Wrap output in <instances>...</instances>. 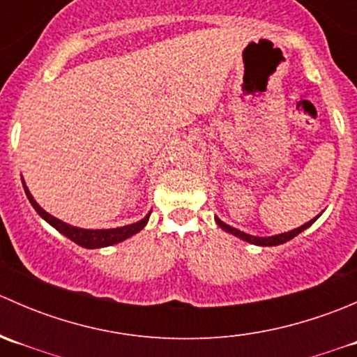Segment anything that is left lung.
Masks as SVG:
<instances>
[{
  "mask_svg": "<svg viewBox=\"0 0 357 357\" xmlns=\"http://www.w3.org/2000/svg\"><path fill=\"white\" fill-rule=\"evenodd\" d=\"M319 215H316V218H312L311 221H307L305 225L298 226V228L295 229H290V231H285V233H280V235H273V236H254V235H248L245 231H240V229L233 228V226L226 225L225 221H221V219L218 218V215H214L215 222H218V226L221 229H225L226 233H231V235H235L236 238L243 240V242H248L252 243V245H259V247H275V245H282V243H287L289 240L294 238V236H297L298 233H302L304 229H307L309 226L314 225V221L318 219Z\"/></svg>",
  "mask_w": 357,
  "mask_h": 357,
  "instance_id": "8db88e82",
  "label": "left lung"
}]
</instances>
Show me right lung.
<instances>
[{"instance_id": "obj_1", "label": "right lung", "mask_w": 357, "mask_h": 357, "mask_svg": "<svg viewBox=\"0 0 357 357\" xmlns=\"http://www.w3.org/2000/svg\"><path fill=\"white\" fill-rule=\"evenodd\" d=\"M22 185L25 190V195H27V199L32 204V207L36 208V212H38V214L41 215L46 222H48V225H52L56 231L62 233V235L67 236L68 240H72V242L77 243V245H81L84 248L110 247V245H115V243H121V242H124V240L131 238L132 235H136V233H139L143 228H145L146 222H149L150 214H152V212H149V214H146L143 219H139V221L132 222V225L119 226V228H109V229L79 228V226H72V225H68V222L62 221V219L48 214V212H46L45 208H43L41 205L34 200V197L31 195V192H29L24 178H22Z\"/></svg>"}]
</instances>
